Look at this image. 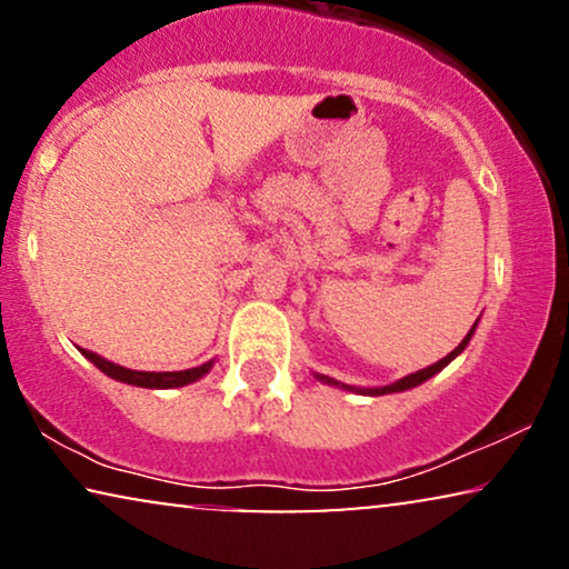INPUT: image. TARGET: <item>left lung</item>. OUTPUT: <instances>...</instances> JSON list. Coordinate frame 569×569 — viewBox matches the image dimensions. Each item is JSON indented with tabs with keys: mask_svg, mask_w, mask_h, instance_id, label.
<instances>
[{
	"mask_svg": "<svg viewBox=\"0 0 569 569\" xmlns=\"http://www.w3.org/2000/svg\"><path fill=\"white\" fill-rule=\"evenodd\" d=\"M479 323V321H477ZM477 323L471 326V331L466 333L463 337V341L461 345H458L453 352L450 355H446L442 357V360H438L435 365H430V368H425V370H417V372H411V376H407V378H401V380H396V383H391V386H383V388H352V386H345V383H339V380H333V378H329V376H316L318 380H323V383H329V386H341V388H347V391H357V393H365V396H383V393H399V391H409V388H415V386H419V383H425V380H430L435 372H440L442 368H446L448 362H453L458 355L463 352L466 349V345H469L471 341V333H473V329H477Z\"/></svg>",
	"mask_w": 569,
	"mask_h": 569,
	"instance_id": "obj_1",
	"label": "left lung"
}]
</instances>
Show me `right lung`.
I'll list each match as a JSON object with an SVG mask.
<instances>
[{"label": "right lung", "mask_w": 569, "mask_h": 569, "mask_svg": "<svg viewBox=\"0 0 569 569\" xmlns=\"http://www.w3.org/2000/svg\"><path fill=\"white\" fill-rule=\"evenodd\" d=\"M80 352H82L84 357H88V360H90L92 365H96L98 370H103L108 378L121 380V383H129V386H139V388H181V386L193 383V380L204 378L207 372L212 370V362H204V365H199V368H191V370L142 372V370L121 368V365L106 360V357L90 352V349H80Z\"/></svg>", "instance_id": "1"}]
</instances>
